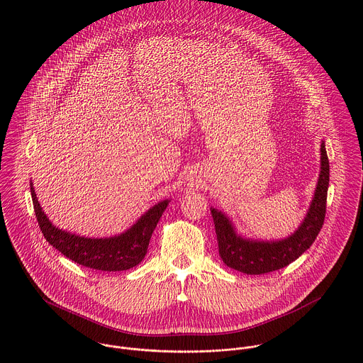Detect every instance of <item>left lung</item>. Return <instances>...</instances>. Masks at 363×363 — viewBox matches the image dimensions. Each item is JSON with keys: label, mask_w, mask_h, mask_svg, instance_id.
<instances>
[{"label": "left lung", "mask_w": 363, "mask_h": 363, "mask_svg": "<svg viewBox=\"0 0 363 363\" xmlns=\"http://www.w3.org/2000/svg\"><path fill=\"white\" fill-rule=\"evenodd\" d=\"M320 152L321 170L311 208L302 225L289 238L275 242L245 239L235 232L230 219L225 213L211 208L219 256L228 267L245 274L261 275L289 265L311 247L324 223L330 182V163L324 143H321Z\"/></svg>", "instance_id": "obj_1"}]
</instances>
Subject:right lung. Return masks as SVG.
I'll list each match as a JSON object with an SVG mask.
<instances>
[{"instance_id":"1","label":"right lung","mask_w":363,"mask_h":363,"mask_svg":"<svg viewBox=\"0 0 363 363\" xmlns=\"http://www.w3.org/2000/svg\"><path fill=\"white\" fill-rule=\"evenodd\" d=\"M30 194L36 219L45 239L67 259L101 271H124L138 265L147 255L148 245L169 200L148 209L128 230L118 236L91 239L55 228L40 207L30 183Z\"/></svg>"}]
</instances>
